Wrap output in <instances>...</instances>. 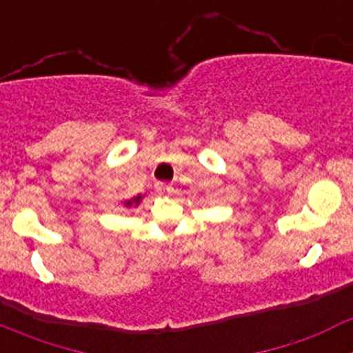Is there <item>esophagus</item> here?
<instances>
[{"label": "esophagus", "instance_id": "34e87169", "mask_svg": "<svg viewBox=\"0 0 353 353\" xmlns=\"http://www.w3.org/2000/svg\"><path fill=\"white\" fill-rule=\"evenodd\" d=\"M155 189H157V192H161V194H170V192L173 191V187L166 182H157L155 183Z\"/></svg>", "mask_w": 353, "mask_h": 353}]
</instances>
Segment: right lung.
Instances as JSON below:
<instances>
[{
    "mask_svg": "<svg viewBox=\"0 0 353 353\" xmlns=\"http://www.w3.org/2000/svg\"><path fill=\"white\" fill-rule=\"evenodd\" d=\"M139 199H141V196H138V198H134V201H136V205H138ZM127 205H132V201H127Z\"/></svg>",
    "mask_w": 353,
    "mask_h": 353,
    "instance_id": "1",
    "label": "right lung"
}]
</instances>
